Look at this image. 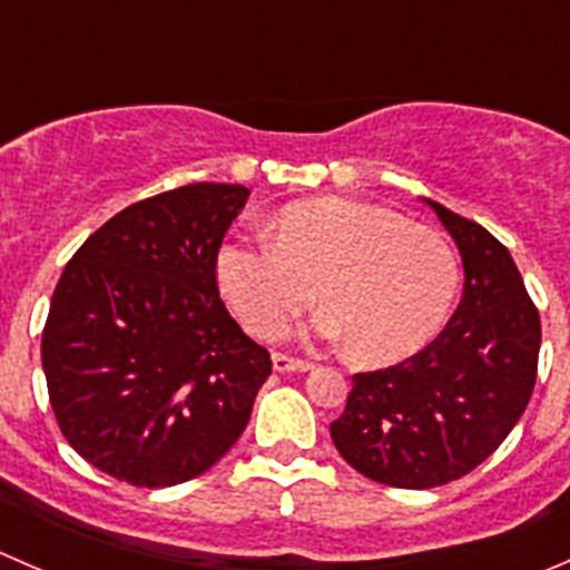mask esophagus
Instances as JSON below:
<instances>
[{
	"instance_id": "1",
	"label": "esophagus",
	"mask_w": 570,
	"mask_h": 570,
	"mask_svg": "<svg viewBox=\"0 0 570 570\" xmlns=\"http://www.w3.org/2000/svg\"><path fill=\"white\" fill-rule=\"evenodd\" d=\"M273 370L275 372H308L314 370L312 361H301V358H289V355H273Z\"/></svg>"
}]
</instances>
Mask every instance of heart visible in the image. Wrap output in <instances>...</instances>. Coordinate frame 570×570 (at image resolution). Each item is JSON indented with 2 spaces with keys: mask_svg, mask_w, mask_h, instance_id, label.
<instances>
[{
  "mask_svg": "<svg viewBox=\"0 0 570 570\" xmlns=\"http://www.w3.org/2000/svg\"><path fill=\"white\" fill-rule=\"evenodd\" d=\"M223 297L253 336L284 331L314 295L308 333L389 366L428 347L461 292V262L444 234L386 206L317 198L286 206L275 237H232L215 262Z\"/></svg>",
  "mask_w": 570,
  "mask_h": 570,
  "instance_id": "1",
  "label": "heart"
}]
</instances>
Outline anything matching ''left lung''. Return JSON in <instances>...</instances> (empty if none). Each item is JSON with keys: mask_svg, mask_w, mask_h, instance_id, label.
<instances>
[{"mask_svg": "<svg viewBox=\"0 0 570 570\" xmlns=\"http://www.w3.org/2000/svg\"><path fill=\"white\" fill-rule=\"evenodd\" d=\"M422 200L461 253V306L416 355L355 375L331 424L355 471L413 491L446 485L493 455L527 411L540 353L538 308L510 250L480 223Z\"/></svg>", "mask_w": 570, "mask_h": 570, "instance_id": "left-lung-1", "label": "left lung"}]
</instances>
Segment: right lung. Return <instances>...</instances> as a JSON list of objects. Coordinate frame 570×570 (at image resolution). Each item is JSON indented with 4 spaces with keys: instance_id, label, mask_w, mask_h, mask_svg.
Returning <instances> with one entry per match:
<instances>
[{
    "instance_id": "add662e5",
    "label": "right lung",
    "mask_w": 570,
    "mask_h": 570,
    "mask_svg": "<svg viewBox=\"0 0 570 570\" xmlns=\"http://www.w3.org/2000/svg\"><path fill=\"white\" fill-rule=\"evenodd\" d=\"M243 184L137 200L73 253L49 303L40 361L57 424L90 465L137 488L212 469L243 435L273 372L215 281Z\"/></svg>"
}]
</instances>
